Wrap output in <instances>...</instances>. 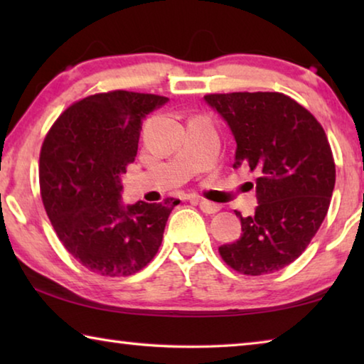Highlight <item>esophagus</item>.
<instances>
[{
	"label": "esophagus",
	"instance_id": "1",
	"mask_svg": "<svg viewBox=\"0 0 364 364\" xmlns=\"http://www.w3.org/2000/svg\"><path fill=\"white\" fill-rule=\"evenodd\" d=\"M189 200L197 202L200 207V210L204 213H217L220 210V205L218 204H213L210 200H205V199H199V197H189Z\"/></svg>",
	"mask_w": 364,
	"mask_h": 364
}]
</instances>
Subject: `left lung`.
<instances>
[{
  "mask_svg": "<svg viewBox=\"0 0 364 364\" xmlns=\"http://www.w3.org/2000/svg\"><path fill=\"white\" fill-rule=\"evenodd\" d=\"M204 97L234 134V167L257 175L255 215L236 212L242 234L220 255L237 273H274L297 260L328 213L336 184L328 136L310 110L276 91Z\"/></svg>",
  "mask_w": 364,
  "mask_h": 364,
  "instance_id": "1",
  "label": "left lung"
}]
</instances>
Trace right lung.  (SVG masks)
<instances>
[{"mask_svg":"<svg viewBox=\"0 0 364 364\" xmlns=\"http://www.w3.org/2000/svg\"><path fill=\"white\" fill-rule=\"evenodd\" d=\"M167 101L125 90L86 96L58 117L43 141V205L65 250L93 273H138L162 244L178 200L123 207L120 176L136 157L146 114Z\"/></svg>","mask_w":364,"mask_h":364,"instance_id":"obj_1","label":"right lung"}]
</instances>
